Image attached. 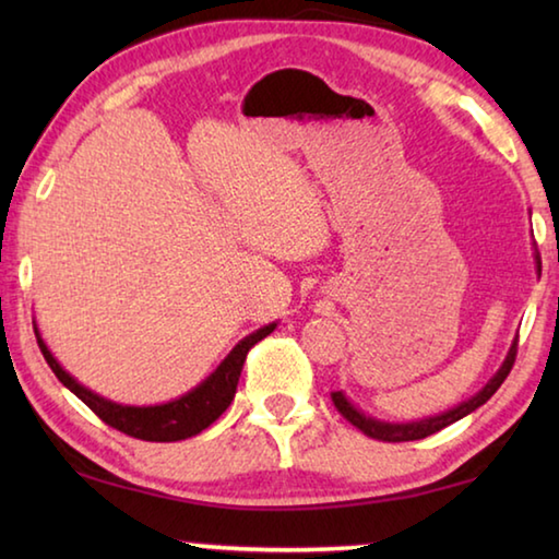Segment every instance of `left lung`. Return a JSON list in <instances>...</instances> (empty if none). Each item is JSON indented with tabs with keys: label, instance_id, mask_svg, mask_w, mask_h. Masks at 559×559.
<instances>
[{
	"label": "left lung",
	"instance_id": "left-lung-1",
	"mask_svg": "<svg viewBox=\"0 0 559 559\" xmlns=\"http://www.w3.org/2000/svg\"><path fill=\"white\" fill-rule=\"evenodd\" d=\"M535 261H537V271H540V257H537V253H535ZM515 355H518V337H515V343L510 345V349H508L506 362L500 365V370L493 377H490V382L484 386V390H480L478 394H473L471 400L461 402L459 406H453V409L443 412V414H437V416H429V419H421V421H406V424L380 421V419H372V416L362 414V412L357 409V406L349 404L347 396L343 392H333L330 396H333V404L337 406V412L343 414L345 419L353 424V427H357L359 431H362L365 437L377 439V441H390V443L427 439V437H431V433H437L443 427H449V424L463 419V416H466V414L476 412L480 404H486L490 396L498 392V386L506 382V377L510 374V370H513Z\"/></svg>",
	"mask_w": 559,
	"mask_h": 559
}]
</instances>
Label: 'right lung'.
<instances>
[{"label":"right lung","mask_w":559,"mask_h":559,"mask_svg":"<svg viewBox=\"0 0 559 559\" xmlns=\"http://www.w3.org/2000/svg\"><path fill=\"white\" fill-rule=\"evenodd\" d=\"M273 330H276V323L263 325L257 330V333L246 335L200 386H194L192 392L182 394L175 402L155 404V406L116 404L106 400V396L86 390V386L75 382L73 377L66 372L59 362H56V357L51 355V349L46 347L39 330L34 328V333H36V343L41 347L44 359L49 362L53 374L59 377V382L63 386H69V390L79 396L91 412H96L108 427L128 433L132 439H143V441H182L189 437H197V433L204 431L226 412V406L231 404L236 394V384H239L246 355H249V349L257 345L259 340L271 335Z\"/></svg>","instance_id":"obj_1"}]
</instances>
